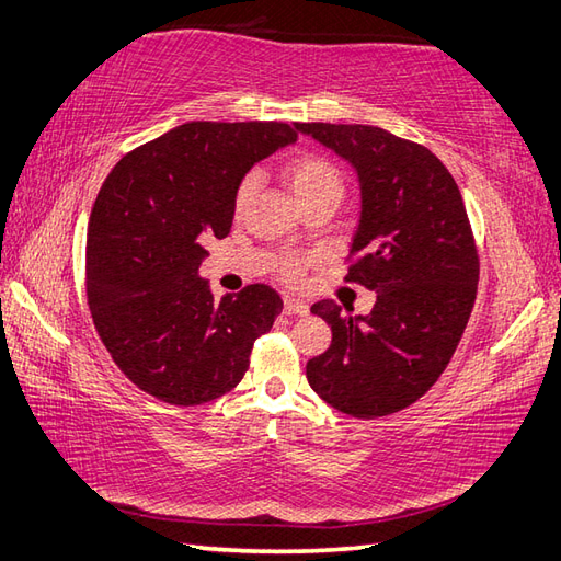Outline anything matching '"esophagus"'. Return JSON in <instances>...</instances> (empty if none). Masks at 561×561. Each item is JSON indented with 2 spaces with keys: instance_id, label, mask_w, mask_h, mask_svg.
<instances>
[{
  "instance_id": "34e87169",
  "label": "esophagus",
  "mask_w": 561,
  "mask_h": 561,
  "mask_svg": "<svg viewBox=\"0 0 561 561\" xmlns=\"http://www.w3.org/2000/svg\"><path fill=\"white\" fill-rule=\"evenodd\" d=\"M283 312L285 314H300V317H305L307 312H309V305L307 302H302V300H297V297H285L283 300Z\"/></svg>"
}]
</instances>
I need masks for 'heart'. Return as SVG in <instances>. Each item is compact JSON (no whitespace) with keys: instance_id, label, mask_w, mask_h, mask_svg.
<instances>
[{"instance_id":"b5f03b06","label":"heart","mask_w":561,"mask_h":561,"mask_svg":"<svg viewBox=\"0 0 561 561\" xmlns=\"http://www.w3.org/2000/svg\"><path fill=\"white\" fill-rule=\"evenodd\" d=\"M288 180L297 202H305V198L321 196V194H335V196L343 194L341 170L323 156L307 153L290 160ZM259 184H261L259 172H249V175L242 178V182L238 184V192H234V214H242V210L249 206V202H252L254 194L259 192ZM297 273H300V264H297L295 259L285 261V276L295 278Z\"/></svg>"}]
</instances>
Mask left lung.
<instances>
[{
  "label": "left lung",
  "instance_id": "obj_1",
  "mask_svg": "<svg viewBox=\"0 0 561 561\" xmlns=\"http://www.w3.org/2000/svg\"><path fill=\"white\" fill-rule=\"evenodd\" d=\"M351 163L359 218L347 280L377 293L369 314L312 305L331 345L307 363L312 389L345 415L415 403L449 365L478 293V249L451 172L425 146L369 124H295Z\"/></svg>",
  "mask_w": 561,
  "mask_h": 561
}]
</instances>
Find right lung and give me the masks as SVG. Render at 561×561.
I'll return each mask as SVG.
<instances>
[{
    "label": "right lung",
    "instance_id": "obj_1",
    "mask_svg": "<svg viewBox=\"0 0 561 561\" xmlns=\"http://www.w3.org/2000/svg\"><path fill=\"white\" fill-rule=\"evenodd\" d=\"M297 141L283 122H186L124 156L98 194L85 290L98 335L141 391L202 405L234 389L280 314L264 283L210 295L206 238H226L234 192L259 160Z\"/></svg>",
    "mask_w": 561,
    "mask_h": 561
}]
</instances>
